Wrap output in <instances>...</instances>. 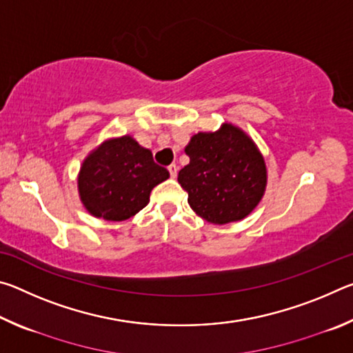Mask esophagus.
I'll return each instance as SVG.
<instances>
[{
	"instance_id": "esophagus-1",
	"label": "esophagus",
	"mask_w": 353,
	"mask_h": 353,
	"mask_svg": "<svg viewBox=\"0 0 353 353\" xmlns=\"http://www.w3.org/2000/svg\"><path fill=\"white\" fill-rule=\"evenodd\" d=\"M177 165L176 163H172V165H170L168 166V171H170V174H171V177H176L177 176Z\"/></svg>"
}]
</instances>
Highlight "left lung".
Instances as JSON below:
<instances>
[{
	"label": "left lung",
	"instance_id": "obj_1",
	"mask_svg": "<svg viewBox=\"0 0 353 353\" xmlns=\"http://www.w3.org/2000/svg\"><path fill=\"white\" fill-rule=\"evenodd\" d=\"M185 154L190 163L177 181L188 193V204L212 224L246 218L266 187V166L249 137L232 124L218 132L191 137Z\"/></svg>",
	"mask_w": 353,
	"mask_h": 353
}]
</instances>
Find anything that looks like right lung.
<instances>
[{
    "label": "right lung",
    "mask_w": 353,
    "mask_h": 353,
    "mask_svg": "<svg viewBox=\"0 0 353 353\" xmlns=\"http://www.w3.org/2000/svg\"><path fill=\"white\" fill-rule=\"evenodd\" d=\"M170 172L154 162L152 152L124 135L88 155L77 179L82 204L93 216L124 221L148 205L149 194Z\"/></svg>",
    "instance_id": "obj_1"
}]
</instances>
